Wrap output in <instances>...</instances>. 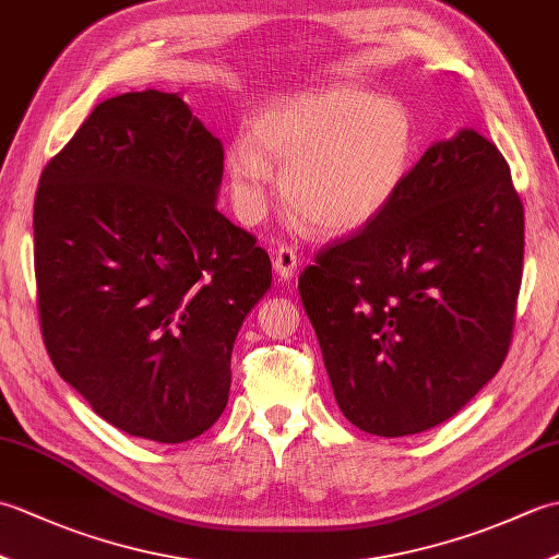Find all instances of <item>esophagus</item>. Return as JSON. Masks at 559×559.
<instances>
[{"label":"esophagus","mask_w":559,"mask_h":559,"mask_svg":"<svg viewBox=\"0 0 559 559\" xmlns=\"http://www.w3.org/2000/svg\"><path fill=\"white\" fill-rule=\"evenodd\" d=\"M300 266V257L293 247H278L276 254H273V271L278 273L281 281L293 278L298 273Z\"/></svg>","instance_id":"esophagus-1"}]
</instances>
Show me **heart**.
Returning <instances> with one entry per match:
<instances>
[{"instance_id":"1","label":"heart","mask_w":559,"mask_h":559,"mask_svg":"<svg viewBox=\"0 0 559 559\" xmlns=\"http://www.w3.org/2000/svg\"><path fill=\"white\" fill-rule=\"evenodd\" d=\"M418 120L406 103L355 83H331L266 103L252 141L225 153L237 216L254 223L266 211L273 165L295 223L343 235L360 230L394 204L418 156Z\"/></svg>"}]
</instances>
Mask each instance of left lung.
Returning a JSON list of instances; mask_svg holds the SVG:
<instances>
[{
	"label": "left lung",
	"mask_w": 559,
	"mask_h": 559,
	"mask_svg": "<svg viewBox=\"0 0 559 559\" xmlns=\"http://www.w3.org/2000/svg\"><path fill=\"white\" fill-rule=\"evenodd\" d=\"M524 269V206L476 129L435 144L382 216L317 254L300 298L343 415L406 437L500 370Z\"/></svg>",
	"instance_id": "1"
}]
</instances>
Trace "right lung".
Here are the masks:
<instances>
[{
  "label": "right lung",
  "instance_id": "right-lung-1",
  "mask_svg": "<svg viewBox=\"0 0 559 559\" xmlns=\"http://www.w3.org/2000/svg\"><path fill=\"white\" fill-rule=\"evenodd\" d=\"M223 144L180 93L96 105L45 165L35 281L55 370L122 432L180 444L221 418L271 259L216 209Z\"/></svg>",
  "mask_w": 559,
  "mask_h": 559
}]
</instances>
